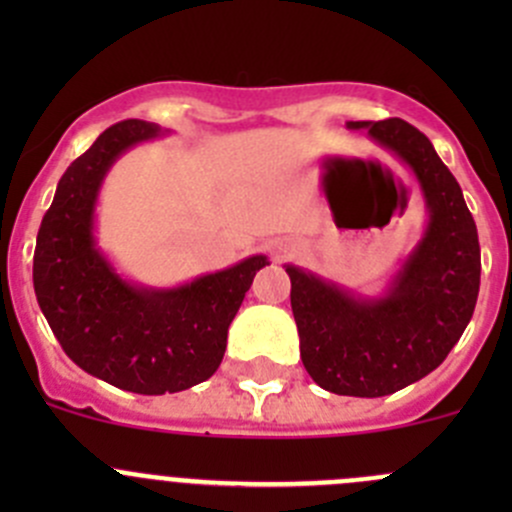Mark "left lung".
Instances as JSON below:
<instances>
[{"mask_svg": "<svg viewBox=\"0 0 512 512\" xmlns=\"http://www.w3.org/2000/svg\"><path fill=\"white\" fill-rule=\"evenodd\" d=\"M347 128L369 131L414 170L428 227L384 297H356L287 265L289 299L307 374L332 394L376 399L431 374L456 347L476 309L480 245L461 185L418 128L401 118Z\"/></svg>", "mask_w": 512, "mask_h": 512, "instance_id": "8db88e82", "label": "left lung"}]
</instances>
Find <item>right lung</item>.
Listing matches in <instances>:
<instances>
[{
	"label": "right lung",
	"mask_w": 512,
	"mask_h": 512,
	"mask_svg": "<svg viewBox=\"0 0 512 512\" xmlns=\"http://www.w3.org/2000/svg\"><path fill=\"white\" fill-rule=\"evenodd\" d=\"M158 126L116 123L61 175L34 250V292L66 356L133 394H175L218 371L235 319L265 255L173 289L121 280L94 240L103 178L121 153L151 141Z\"/></svg>",
	"instance_id": "add662e5"
}]
</instances>
